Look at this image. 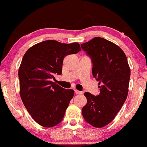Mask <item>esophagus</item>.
I'll return each mask as SVG.
<instances>
[{
  "instance_id": "obj_1",
  "label": "esophagus",
  "mask_w": 147,
  "mask_h": 147,
  "mask_svg": "<svg viewBox=\"0 0 147 147\" xmlns=\"http://www.w3.org/2000/svg\"><path fill=\"white\" fill-rule=\"evenodd\" d=\"M74 92H75L76 94H82V92L77 90V89H74Z\"/></svg>"
}]
</instances>
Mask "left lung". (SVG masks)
<instances>
[{"instance_id":"1","label":"left lung","mask_w":147,"mask_h":147,"mask_svg":"<svg viewBox=\"0 0 147 147\" xmlns=\"http://www.w3.org/2000/svg\"><path fill=\"white\" fill-rule=\"evenodd\" d=\"M81 47L91 58L100 91L96 96L84 93L87 104L82 112L87 123L102 128L113 120L127 98L130 69L123 50L111 41L95 37Z\"/></svg>"}]
</instances>
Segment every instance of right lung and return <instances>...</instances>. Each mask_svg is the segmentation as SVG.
Here are the masks:
<instances>
[{
	"instance_id": "1",
	"label": "right lung",
	"mask_w": 147,
	"mask_h": 147,
	"mask_svg": "<svg viewBox=\"0 0 147 147\" xmlns=\"http://www.w3.org/2000/svg\"><path fill=\"white\" fill-rule=\"evenodd\" d=\"M81 51L78 43L47 40L26 52L19 69L20 96L34 120L43 127L58 124L74 96L73 89L52 82L60 75L65 57Z\"/></svg>"
}]
</instances>
